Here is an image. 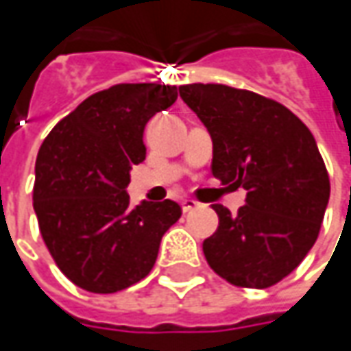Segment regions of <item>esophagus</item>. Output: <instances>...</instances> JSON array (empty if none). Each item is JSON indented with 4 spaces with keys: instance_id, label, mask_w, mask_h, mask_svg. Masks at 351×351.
Returning a JSON list of instances; mask_svg holds the SVG:
<instances>
[{
    "instance_id": "esophagus-1",
    "label": "esophagus",
    "mask_w": 351,
    "mask_h": 351,
    "mask_svg": "<svg viewBox=\"0 0 351 351\" xmlns=\"http://www.w3.org/2000/svg\"><path fill=\"white\" fill-rule=\"evenodd\" d=\"M199 207V203H197L195 199H183L182 201V209L183 213H189V210H193Z\"/></svg>"
}]
</instances>
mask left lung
<instances>
[{
	"label": "left lung",
	"instance_id": "8db88e82",
	"mask_svg": "<svg viewBox=\"0 0 351 351\" xmlns=\"http://www.w3.org/2000/svg\"><path fill=\"white\" fill-rule=\"evenodd\" d=\"M180 95L213 138V176L246 189L234 217L213 207L219 228L203 242L210 269L236 287H271L315 246L328 205L315 136L285 105L248 89L187 84Z\"/></svg>",
	"mask_w": 351,
	"mask_h": 351
}]
</instances>
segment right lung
Listing matches in <instances>:
<instances>
[{
  "mask_svg": "<svg viewBox=\"0 0 351 351\" xmlns=\"http://www.w3.org/2000/svg\"><path fill=\"white\" fill-rule=\"evenodd\" d=\"M178 99L176 86L117 84L80 103L36 156L33 207L52 260L74 285L117 293L150 274L173 201L132 207L130 166L146 158V123Z\"/></svg>",
  "mask_w": 351,
  "mask_h": 351,
  "instance_id": "add662e5",
  "label": "right lung"
}]
</instances>
